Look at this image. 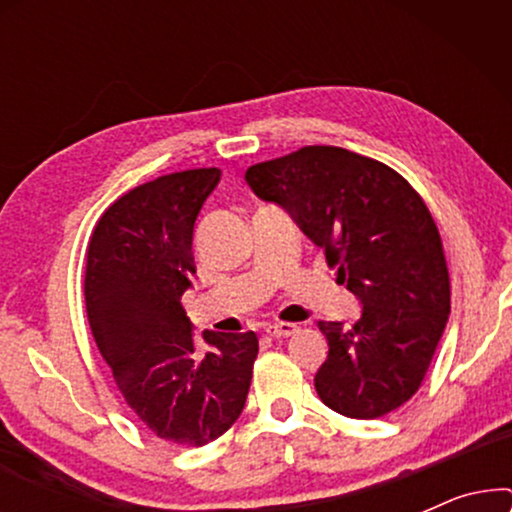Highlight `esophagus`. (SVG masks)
I'll return each instance as SVG.
<instances>
[{
    "mask_svg": "<svg viewBox=\"0 0 512 512\" xmlns=\"http://www.w3.org/2000/svg\"><path fill=\"white\" fill-rule=\"evenodd\" d=\"M298 331L296 324H289V321H277V324H268L265 326V333L270 335V338H289Z\"/></svg>",
    "mask_w": 512,
    "mask_h": 512,
    "instance_id": "esophagus-1",
    "label": "esophagus"
}]
</instances>
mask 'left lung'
Instances as JSON below:
<instances>
[{
	"instance_id": "1",
	"label": "left lung",
	"mask_w": 512,
	"mask_h": 512,
	"mask_svg": "<svg viewBox=\"0 0 512 512\" xmlns=\"http://www.w3.org/2000/svg\"><path fill=\"white\" fill-rule=\"evenodd\" d=\"M258 198L275 202L361 300L352 326L319 321L328 356L314 389L328 408L375 419L415 396L450 314V275L436 221L419 193L380 160L303 146L251 165Z\"/></svg>"
}]
</instances>
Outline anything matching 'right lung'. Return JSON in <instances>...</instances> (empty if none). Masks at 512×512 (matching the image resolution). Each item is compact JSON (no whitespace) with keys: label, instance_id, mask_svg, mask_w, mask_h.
Instances as JSON below:
<instances>
[{"label":"right lung","instance_id":"right-lung-1","mask_svg":"<svg viewBox=\"0 0 512 512\" xmlns=\"http://www.w3.org/2000/svg\"><path fill=\"white\" fill-rule=\"evenodd\" d=\"M219 167L165 174L121 195L88 244L90 331L125 403L167 443L202 447L223 436L247 401L258 338L212 333L195 354L181 296L195 275L193 230Z\"/></svg>","mask_w":512,"mask_h":512}]
</instances>
